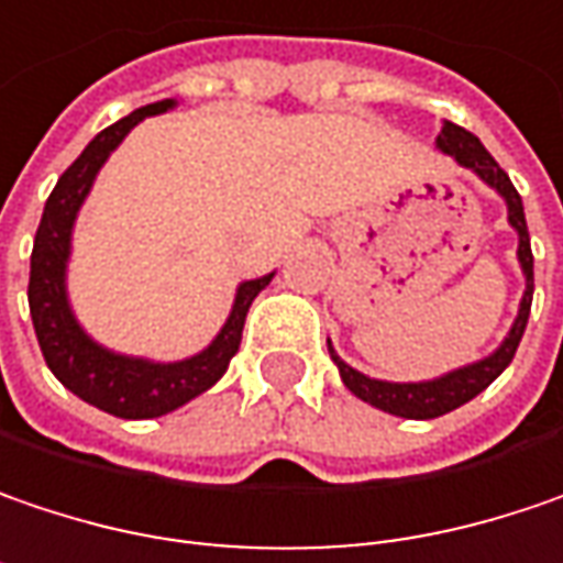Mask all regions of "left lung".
Segmentation results:
<instances>
[{"label": "left lung", "instance_id": "1", "mask_svg": "<svg viewBox=\"0 0 563 563\" xmlns=\"http://www.w3.org/2000/svg\"><path fill=\"white\" fill-rule=\"evenodd\" d=\"M437 146L452 155L459 165L472 168L481 181H487L504 200H507V210H510V225L519 232V264H522V274H526V292H522V302H519V314L512 321L510 334L500 347L494 350L490 356H484L478 363L465 366V369H455L449 376H440L433 382H379L350 369L347 363L334 353L331 341L328 350L341 369V379L347 385L356 398H363L366 405L379 408V411L395 413V417H408V420H433V417H443V413L462 408L465 401H472L475 395H481L490 382L497 379L510 360L516 356V347L522 341V331H526V321H529V309H532V245H529V229H526V213H522V200L516 194V187L507 178V172L494 162V155L481 146V140L475 133H468L465 126H455V123H443L440 136H437Z\"/></svg>", "mask_w": 563, "mask_h": 563}]
</instances>
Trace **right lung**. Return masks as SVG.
<instances>
[{"instance_id": "obj_1", "label": "right lung", "mask_w": 563, "mask_h": 563, "mask_svg": "<svg viewBox=\"0 0 563 563\" xmlns=\"http://www.w3.org/2000/svg\"><path fill=\"white\" fill-rule=\"evenodd\" d=\"M175 101L146 104L111 123L108 130H101L85 146L82 155L59 175L53 194L47 197V207L34 235V251H31L27 306H31L37 344L51 373L82 401L123 420L162 417L222 379L229 360L242 344V328H245V314L254 296L274 280V274H267L261 280L242 283L235 292L232 314L216 334L213 344L181 363H150V360L111 353V350L98 347L73 318L69 299H66V257H69V235H73L76 213L91 190L98 168L120 146V140L143 117L162 114Z\"/></svg>"}]
</instances>
